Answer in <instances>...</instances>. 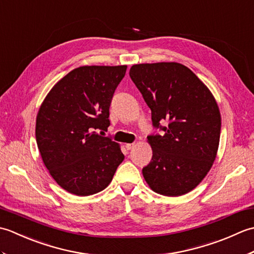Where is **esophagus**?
<instances>
[{
    "label": "esophagus",
    "mask_w": 254,
    "mask_h": 254,
    "mask_svg": "<svg viewBox=\"0 0 254 254\" xmlns=\"http://www.w3.org/2000/svg\"><path fill=\"white\" fill-rule=\"evenodd\" d=\"M134 146H135V144H134V143H128V144L126 145V147H127V150H131L132 148H134Z\"/></svg>",
    "instance_id": "34e87169"
}]
</instances>
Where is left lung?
I'll return each mask as SVG.
<instances>
[{"mask_svg":"<svg viewBox=\"0 0 254 254\" xmlns=\"http://www.w3.org/2000/svg\"><path fill=\"white\" fill-rule=\"evenodd\" d=\"M130 77L152 111L153 149L142 172L153 191L179 196L193 190L216 158L220 113L209 89L190 68L176 62L135 64ZM166 121V127L161 126Z\"/></svg>","mask_w":254,"mask_h":254,"instance_id":"left-lung-1","label":"left lung"}]
</instances>
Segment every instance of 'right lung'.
<instances>
[{"instance_id":"right-lung-1","label":"right lung","mask_w":254,"mask_h":254,"mask_svg":"<svg viewBox=\"0 0 254 254\" xmlns=\"http://www.w3.org/2000/svg\"><path fill=\"white\" fill-rule=\"evenodd\" d=\"M127 65L80 66L53 86L37 115L36 141L59 186L87 196L104 190L124 155L97 131L110 126L109 108Z\"/></svg>"}]
</instances>
